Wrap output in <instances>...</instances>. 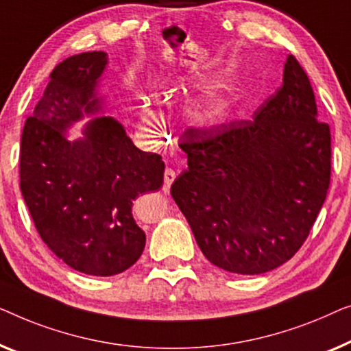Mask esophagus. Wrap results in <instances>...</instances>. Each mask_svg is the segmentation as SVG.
Masks as SVG:
<instances>
[{"instance_id":"obj_1","label":"esophagus","mask_w":351,"mask_h":351,"mask_svg":"<svg viewBox=\"0 0 351 351\" xmlns=\"http://www.w3.org/2000/svg\"><path fill=\"white\" fill-rule=\"evenodd\" d=\"M176 180V173L171 169H167L165 173H164V189L169 191L171 184H173V181Z\"/></svg>"}]
</instances>
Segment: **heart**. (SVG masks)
<instances>
[{"label": "heart", "instance_id": "obj_1", "mask_svg": "<svg viewBox=\"0 0 351 351\" xmlns=\"http://www.w3.org/2000/svg\"><path fill=\"white\" fill-rule=\"evenodd\" d=\"M232 112V101L224 93H211L204 100L195 101L187 111L191 124L200 130H213L223 125ZM141 124L147 132H157L162 128V117L152 108L141 110Z\"/></svg>", "mask_w": 351, "mask_h": 351}]
</instances>
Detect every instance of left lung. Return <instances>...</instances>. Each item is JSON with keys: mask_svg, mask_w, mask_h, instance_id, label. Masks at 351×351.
Here are the masks:
<instances>
[{"mask_svg": "<svg viewBox=\"0 0 351 351\" xmlns=\"http://www.w3.org/2000/svg\"><path fill=\"white\" fill-rule=\"evenodd\" d=\"M180 147L187 169L171 195L211 264L259 275L298 253L328 194L330 133L293 56L253 121L191 128Z\"/></svg>", "mask_w": 351, "mask_h": 351, "instance_id": "left-lung-1", "label": "left lung"}]
</instances>
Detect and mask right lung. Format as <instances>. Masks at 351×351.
Returning a JSON list of instances; mask_svg holds the SVG:
<instances>
[{
	"instance_id": "right-lung-1",
	"label": "right lung",
	"mask_w": 351,
	"mask_h": 351,
	"mask_svg": "<svg viewBox=\"0 0 351 351\" xmlns=\"http://www.w3.org/2000/svg\"><path fill=\"white\" fill-rule=\"evenodd\" d=\"M106 52H84L53 68L23 127L21 191L33 223L53 254L77 272L111 276L132 267L146 234L133 200L160 189L165 164L133 145L108 111L100 82ZM84 117L83 135L69 140Z\"/></svg>"
}]
</instances>
